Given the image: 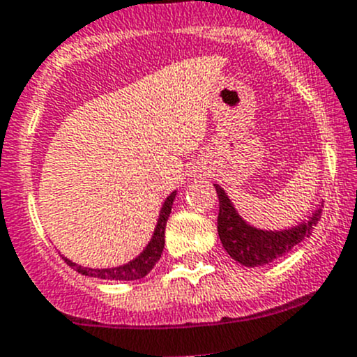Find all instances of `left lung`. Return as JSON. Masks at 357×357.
<instances>
[{
    "label": "left lung",
    "instance_id": "1",
    "mask_svg": "<svg viewBox=\"0 0 357 357\" xmlns=\"http://www.w3.org/2000/svg\"><path fill=\"white\" fill-rule=\"evenodd\" d=\"M220 199V214H218V235L225 251L244 266H261L275 261L278 258L291 251L296 244L312 234L314 227L321 218L319 202L317 209L312 211L307 220L298 225L282 230H263L249 225L235 209L234 202L220 185H214Z\"/></svg>",
    "mask_w": 357,
    "mask_h": 357
}]
</instances>
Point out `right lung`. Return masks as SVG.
I'll use <instances>...</instances> for the list:
<instances>
[{
  "mask_svg": "<svg viewBox=\"0 0 357 357\" xmlns=\"http://www.w3.org/2000/svg\"><path fill=\"white\" fill-rule=\"evenodd\" d=\"M176 195H178V192L174 190V192L164 200L150 242H148L146 248H144L134 259L123 263V265L109 266V268H89V266L76 265V263L71 261L69 258H64L66 263H68L71 268H75L78 274L89 275V278L105 279V281H136V279H143L144 275L153 268L155 263L160 259L162 251H164L165 225H167L169 214H171L172 202H174Z\"/></svg>",
  "mask_w": 357,
  "mask_h": 357,
  "instance_id": "1",
  "label": "right lung"
}]
</instances>
